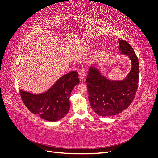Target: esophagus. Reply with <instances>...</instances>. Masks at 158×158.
<instances>
[{"label": "esophagus", "instance_id": "34e87169", "mask_svg": "<svg viewBox=\"0 0 158 158\" xmlns=\"http://www.w3.org/2000/svg\"><path fill=\"white\" fill-rule=\"evenodd\" d=\"M85 75H86V73H85V71L84 69H82L79 73V78L80 80H84V78L85 77Z\"/></svg>", "mask_w": 158, "mask_h": 158}]
</instances>
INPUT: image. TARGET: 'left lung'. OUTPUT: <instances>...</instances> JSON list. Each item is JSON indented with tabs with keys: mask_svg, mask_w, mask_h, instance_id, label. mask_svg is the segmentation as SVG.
<instances>
[{
	"mask_svg": "<svg viewBox=\"0 0 158 158\" xmlns=\"http://www.w3.org/2000/svg\"><path fill=\"white\" fill-rule=\"evenodd\" d=\"M121 53L131 60L132 68L123 80H110L94 66H90L86 82L88 99L94 111L102 117L113 116L121 113L132 102L138 88L139 63L131 45L118 40Z\"/></svg>",
	"mask_w": 158,
	"mask_h": 158,
	"instance_id": "left-lung-1",
	"label": "left lung"
}]
</instances>
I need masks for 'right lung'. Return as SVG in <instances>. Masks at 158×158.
<instances>
[{
	"instance_id": "add662e5",
	"label": "right lung",
	"mask_w": 158,
	"mask_h": 158,
	"mask_svg": "<svg viewBox=\"0 0 158 158\" xmlns=\"http://www.w3.org/2000/svg\"><path fill=\"white\" fill-rule=\"evenodd\" d=\"M79 82L78 72L72 71L60 77L44 93L34 94L20 89V94L23 103L32 113L53 122L60 120L68 113L70 94Z\"/></svg>"
}]
</instances>
